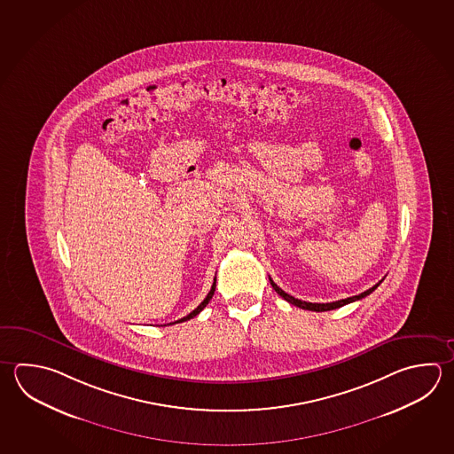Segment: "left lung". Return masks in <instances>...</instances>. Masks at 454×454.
Here are the masks:
<instances>
[{"label":"left lung","instance_id":"1","mask_svg":"<svg viewBox=\"0 0 454 454\" xmlns=\"http://www.w3.org/2000/svg\"><path fill=\"white\" fill-rule=\"evenodd\" d=\"M384 281V279H382ZM382 281H379L376 286H372L371 289H368L366 292H363V294H359V295H353V297H348V299L337 300V301H331V303H309V301H301V300L295 299V297H292L289 294H286V292L281 289V287H278L276 284L273 283V279L270 278V283L273 286L274 291L278 292L284 300H287L289 303L292 305H295V307H299V309H309V311H329V309H340L343 305H347V303H351V301H356V300L364 299L366 295H369L371 292L376 291L377 287H379V284L382 283Z\"/></svg>","mask_w":454,"mask_h":454}]
</instances>
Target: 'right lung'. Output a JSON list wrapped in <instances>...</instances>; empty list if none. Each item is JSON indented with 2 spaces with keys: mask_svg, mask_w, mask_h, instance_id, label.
Instances as JSON below:
<instances>
[{
  "mask_svg": "<svg viewBox=\"0 0 454 454\" xmlns=\"http://www.w3.org/2000/svg\"><path fill=\"white\" fill-rule=\"evenodd\" d=\"M215 286H216V279H214V284H212V289H210V292L207 294V297L206 299H204V301H202V303H200V305H199V307H197L196 309H192V311L189 313L188 317H181V319H178V321H175V323H183V321H188V319L196 317V315H199V313H200L202 309H206L207 303H208V301H210V299L214 297ZM175 323H170V325H175Z\"/></svg>",
  "mask_w": 454,
  "mask_h": 454,
  "instance_id": "obj_1",
  "label": "right lung"
}]
</instances>
